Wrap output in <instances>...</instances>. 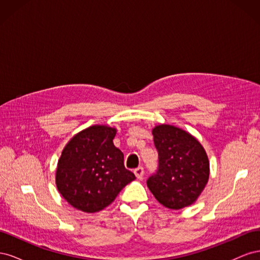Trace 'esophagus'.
Listing matches in <instances>:
<instances>
[{
  "label": "esophagus",
  "instance_id": "1",
  "mask_svg": "<svg viewBox=\"0 0 260 260\" xmlns=\"http://www.w3.org/2000/svg\"><path fill=\"white\" fill-rule=\"evenodd\" d=\"M135 175H136V177L138 178V179H142V177L144 176V169L142 168V167H138V168H136L135 169Z\"/></svg>",
  "mask_w": 260,
  "mask_h": 260
}]
</instances>
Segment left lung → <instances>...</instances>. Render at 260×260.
<instances>
[{"instance_id":"8db88e82","label":"left lung","mask_w":260,"mask_h":260,"mask_svg":"<svg viewBox=\"0 0 260 260\" xmlns=\"http://www.w3.org/2000/svg\"><path fill=\"white\" fill-rule=\"evenodd\" d=\"M158 152V171L149 177L147 187L162 206L181 209L192 205L209 179V160L200 141L171 124L152 130Z\"/></svg>"}]
</instances>
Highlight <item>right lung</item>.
<instances>
[{
    "mask_svg": "<svg viewBox=\"0 0 260 260\" xmlns=\"http://www.w3.org/2000/svg\"><path fill=\"white\" fill-rule=\"evenodd\" d=\"M116 133V128L94 124L78 132L62 149L55 182L74 208L89 214L104 209L136 179L114 145Z\"/></svg>",
    "mask_w": 260,
    "mask_h": 260,
    "instance_id": "add662e5",
    "label": "right lung"
}]
</instances>
